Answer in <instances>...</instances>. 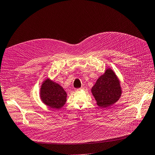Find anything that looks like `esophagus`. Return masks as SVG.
Listing matches in <instances>:
<instances>
[{"label": "esophagus", "mask_w": 155, "mask_h": 155, "mask_svg": "<svg viewBox=\"0 0 155 155\" xmlns=\"http://www.w3.org/2000/svg\"><path fill=\"white\" fill-rule=\"evenodd\" d=\"M85 87H81V88H78V90H85Z\"/></svg>", "instance_id": "34e87169"}]
</instances>
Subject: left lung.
<instances>
[{"mask_svg":"<svg viewBox=\"0 0 155 155\" xmlns=\"http://www.w3.org/2000/svg\"><path fill=\"white\" fill-rule=\"evenodd\" d=\"M91 92L100 107H109L119 100L122 90L120 79L110 68L97 79Z\"/></svg>","mask_w":155,"mask_h":155,"instance_id":"8db88e82","label":"left lung"}]
</instances>
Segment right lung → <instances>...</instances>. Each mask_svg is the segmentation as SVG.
I'll return each mask as SVG.
<instances>
[{"label":"right lung","mask_w":155,"mask_h":155,"mask_svg":"<svg viewBox=\"0 0 155 155\" xmlns=\"http://www.w3.org/2000/svg\"><path fill=\"white\" fill-rule=\"evenodd\" d=\"M39 94L43 104L51 109H59L67 101V94L64 88L49 78L42 83Z\"/></svg>","instance_id":"right-lung-1"}]
</instances>
